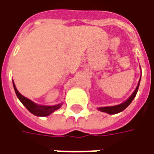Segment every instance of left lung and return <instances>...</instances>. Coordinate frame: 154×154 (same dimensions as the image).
<instances>
[{
  "label": "left lung",
  "mask_w": 154,
  "mask_h": 154,
  "mask_svg": "<svg viewBox=\"0 0 154 154\" xmlns=\"http://www.w3.org/2000/svg\"><path fill=\"white\" fill-rule=\"evenodd\" d=\"M139 83H140V80L138 82V84H137V88L135 89V91L133 92V93L131 95L128 99L125 101L124 103H121L119 105H116V106H112V107H98V110L101 112H107L108 114H116L120 112H122L125 109L126 107H128L129 106V104L133 102V98L135 97V96L137 94V90H138V87H139Z\"/></svg>",
  "instance_id": "8db88e82"
}]
</instances>
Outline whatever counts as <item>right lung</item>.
Returning a JSON list of instances; mask_svg holds the SVG:
<instances>
[{
  "mask_svg": "<svg viewBox=\"0 0 154 154\" xmlns=\"http://www.w3.org/2000/svg\"><path fill=\"white\" fill-rule=\"evenodd\" d=\"M14 90L16 92L17 97L21 101V103L24 105L25 107L27 108V110L32 112V114L35 116H38V117H47L48 115L51 114L54 111L57 110L60 107L62 106V104H57L55 106H41V105H37L35 103H33L28 98L25 97L24 96H22L20 92L17 91L16 86L13 82Z\"/></svg>",
  "mask_w": 154,
  "mask_h": 154,
  "instance_id": "right-lung-1",
  "label": "right lung"
}]
</instances>
